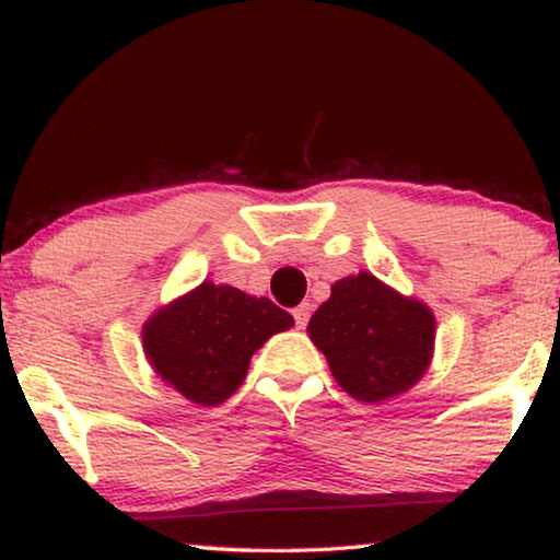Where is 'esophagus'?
Masks as SVG:
<instances>
[{"mask_svg": "<svg viewBox=\"0 0 560 560\" xmlns=\"http://www.w3.org/2000/svg\"><path fill=\"white\" fill-rule=\"evenodd\" d=\"M293 318H295V326L298 328H305L308 326V318H311V305L308 303H301L298 308L293 311Z\"/></svg>", "mask_w": 560, "mask_h": 560, "instance_id": "34e87169", "label": "esophagus"}]
</instances>
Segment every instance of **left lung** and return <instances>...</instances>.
I'll return each instance as SVG.
<instances>
[{"label": "left lung", "mask_w": 560, "mask_h": 560, "mask_svg": "<svg viewBox=\"0 0 560 560\" xmlns=\"http://www.w3.org/2000/svg\"><path fill=\"white\" fill-rule=\"evenodd\" d=\"M308 334L336 382L362 402H382L423 377L433 354L435 320L370 272L334 282L313 313Z\"/></svg>", "instance_id": "obj_1"}]
</instances>
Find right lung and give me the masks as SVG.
Here are the masks:
<instances>
[{"label":"right lung","instance_id":"right-lung-1","mask_svg":"<svg viewBox=\"0 0 560 560\" xmlns=\"http://www.w3.org/2000/svg\"><path fill=\"white\" fill-rule=\"evenodd\" d=\"M293 316L267 298L203 282L144 324V354L165 382L198 405H219L236 393L249 359Z\"/></svg>","mask_w":560,"mask_h":560}]
</instances>
